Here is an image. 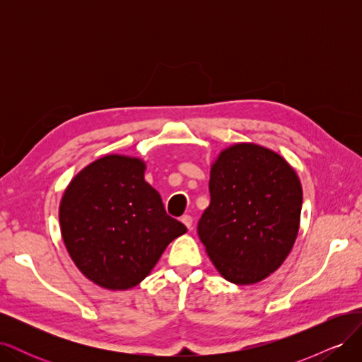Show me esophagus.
Here are the masks:
<instances>
[{
	"label": "esophagus",
	"instance_id": "esophagus-1",
	"mask_svg": "<svg viewBox=\"0 0 362 362\" xmlns=\"http://www.w3.org/2000/svg\"><path fill=\"white\" fill-rule=\"evenodd\" d=\"M181 222H182L185 226H187L189 229L193 228V217L189 216V214H184V216L181 217Z\"/></svg>",
	"mask_w": 362,
	"mask_h": 362
}]
</instances>
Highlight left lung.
<instances>
[{"label": "left lung", "instance_id": "1", "mask_svg": "<svg viewBox=\"0 0 362 362\" xmlns=\"http://www.w3.org/2000/svg\"><path fill=\"white\" fill-rule=\"evenodd\" d=\"M210 196L198 234L221 275L249 286L275 272L299 231L302 187L290 164L262 146L234 145L213 164Z\"/></svg>", "mask_w": 362, "mask_h": 362}]
</instances>
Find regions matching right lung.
<instances>
[{"label":"right lung","instance_id":"1","mask_svg":"<svg viewBox=\"0 0 362 362\" xmlns=\"http://www.w3.org/2000/svg\"><path fill=\"white\" fill-rule=\"evenodd\" d=\"M144 175L141 160L105 156L76 175L63 194V242L83 275L104 288L137 286L172 240L187 231L166 213Z\"/></svg>","mask_w":362,"mask_h":362}]
</instances>
